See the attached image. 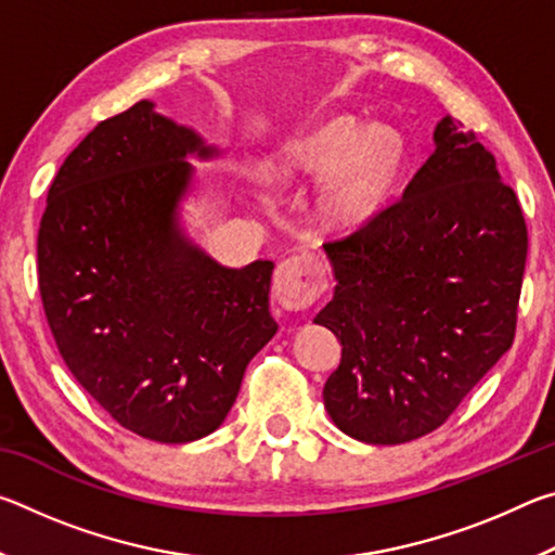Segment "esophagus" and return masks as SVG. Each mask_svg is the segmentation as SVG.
<instances>
[{
	"label": "esophagus",
	"mask_w": 555,
	"mask_h": 555,
	"mask_svg": "<svg viewBox=\"0 0 555 555\" xmlns=\"http://www.w3.org/2000/svg\"><path fill=\"white\" fill-rule=\"evenodd\" d=\"M325 286L327 281L321 261L311 251L291 255L276 267L274 296L288 311H300V308L313 306L323 296Z\"/></svg>",
	"instance_id": "1"
}]
</instances>
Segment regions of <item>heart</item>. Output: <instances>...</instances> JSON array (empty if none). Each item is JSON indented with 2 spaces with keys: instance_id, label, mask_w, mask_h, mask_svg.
I'll return each instance as SVG.
<instances>
[{
  "instance_id": "heart-1",
  "label": "heart",
  "mask_w": 555,
  "mask_h": 555,
  "mask_svg": "<svg viewBox=\"0 0 555 555\" xmlns=\"http://www.w3.org/2000/svg\"><path fill=\"white\" fill-rule=\"evenodd\" d=\"M403 158V139L391 127H367L352 117L294 139L271 166L279 183L331 176L325 188V212L340 224H357L377 210Z\"/></svg>"
}]
</instances>
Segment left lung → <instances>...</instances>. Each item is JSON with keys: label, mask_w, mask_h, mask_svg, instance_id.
<instances>
[{"label": "left lung", "mask_w": 555, "mask_h": 555, "mask_svg": "<svg viewBox=\"0 0 555 555\" xmlns=\"http://www.w3.org/2000/svg\"><path fill=\"white\" fill-rule=\"evenodd\" d=\"M401 198L325 242L337 286L315 315L343 360L325 382L333 424L372 446L443 426L509 350L529 249L494 156L443 117Z\"/></svg>", "instance_id": "obj_1"}]
</instances>
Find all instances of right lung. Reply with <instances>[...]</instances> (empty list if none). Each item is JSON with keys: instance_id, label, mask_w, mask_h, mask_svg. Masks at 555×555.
<instances>
[{"instance_id": "1", "label": "right lung", "mask_w": 555, "mask_h": 555, "mask_svg": "<svg viewBox=\"0 0 555 555\" xmlns=\"http://www.w3.org/2000/svg\"><path fill=\"white\" fill-rule=\"evenodd\" d=\"M188 154L218 149L137 102L68 154L39 228V291L63 362L119 426L158 443L212 434L279 331L274 264L222 267L178 224Z\"/></svg>"}]
</instances>
